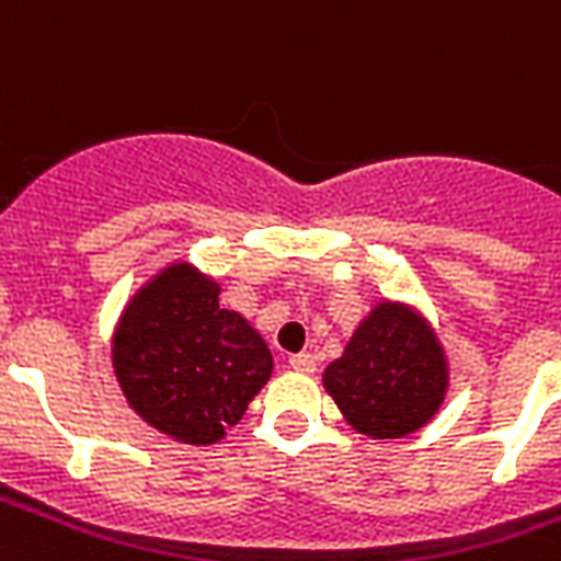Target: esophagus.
<instances>
[{
    "label": "esophagus",
    "instance_id": "1",
    "mask_svg": "<svg viewBox=\"0 0 561 561\" xmlns=\"http://www.w3.org/2000/svg\"><path fill=\"white\" fill-rule=\"evenodd\" d=\"M288 364H291V369L294 373H304V376H312V373H316V366H318V360L316 357H312V354H291V360H288Z\"/></svg>",
    "mask_w": 561,
    "mask_h": 561
}]
</instances>
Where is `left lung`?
<instances>
[{
    "label": "left lung",
    "instance_id": "1",
    "mask_svg": "<svg viewBox=\"0 0 561 561\" xmlns=\"http://www.w3.org/2000/svg\"><path fill=\"white\" fill-rule=\"evenodd\" d=\"M321 381L348 426L385 442L433 421L447 400L450 364L421 309L381 297Z\"/></svg>",
    "mask_w": 561,
    "mask_h": 561
}]
</instances>
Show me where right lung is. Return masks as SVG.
<instances>
[{
	"instance_id": "obj_1",
	"label": "right lung",
	"mask_w": 561,
	"mask_h": 561,
	"mask_svg": "<svg viewBox=\"0 0 561 561\" xmlns=\"http://www.w3.org/2000/svg\"><path fill=\"white\" fill-rule=\"evenodd\" d=\"M221 285L176 257L128 297L111 364L140 421L183 445H216L273 376L249 318L219 306Z\"/></svg>"
}]
</instances>
